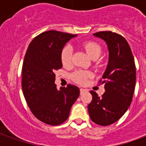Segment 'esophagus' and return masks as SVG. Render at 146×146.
Returning a JSON list of instances; mask_svg holds the SVG:
<instances>
[{"label":"esophagus","mask_w":146,"mask_h":146,"mask_svg":"<svg viewBox=\"0 0 146 146\" xmlns=\"http://www.w3.org/2000/svg\"><path fill=\"white\" fill-rule=\"evenodd\" d=\"M80 93H81V94H82V93H84V92H86V91H87V90H86L85 88H80Z\"/></svg>","instance_id":"1"}]
</instances>
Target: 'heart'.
Instances as JSON below:
<instances>
[{
	"mask_svg": "<svg viewBox=\"0 0 146 146\" xmlns=\"http://www.w3.org/2000/svg\"><path fill=\"white\" fill-rule=\"evenodd\" d=\"M84 48L86 50L88 56L92 59L98 58L102 53V48L98 45L97 43L94 42H87L84 44ZM72 53L73 48L70 45L65 46L62 49L61 59L62 62L64 66H69L71 64V59H72ZM91 73L88 71L84 70H77L72 75V80L80 84H84L88 81V79L91 77Z\"/></svg>",
	"mask_w": 146,
	"mask_h": 146,
	"instance_id": "b5f03b06",
	"label": "heart"
}]
</instances>
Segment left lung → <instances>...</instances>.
<instances>
[{
	"label": "left lung",
	"instance_id": "obj_1",
	"mask_svg": "<svg viewBox=\"0 0 146 146\" xmlns=\"http://www.w3.org/2000/svg\"><path fill=\"white\" fill-rule=\"evenodd\" d=\"M93 36L106 42L109 59L102 82L106 92L102 97L90 92L93 100L88 110L93 122L107 126L119 120L131 105L136 85V66L130 46L122 36L112 31H100Z\"/></svg>",
	"mask_w": 146,
	"mask_h": 146
}]
</instances>
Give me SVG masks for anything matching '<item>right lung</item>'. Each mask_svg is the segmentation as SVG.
<instances>
[{"mask_svg": "<svg viewBox=\"0 0 146 146\" xmlns=\"http://www.w3.org/2000/svg\"><path fill=\"white\" fill-rule=\"evenodd\" d=\"M77 35L44 31L35 37L26 52L22 88L26 102L39 120L59 125L67 119L71 106L80 96L73 84L57 88L54 71L62 67L61 55L65 44Z\"/></svg>", "mask_w": 146, "mask_h": 146, "instance_id": "1", "label": "right lung"}]
</instances>
